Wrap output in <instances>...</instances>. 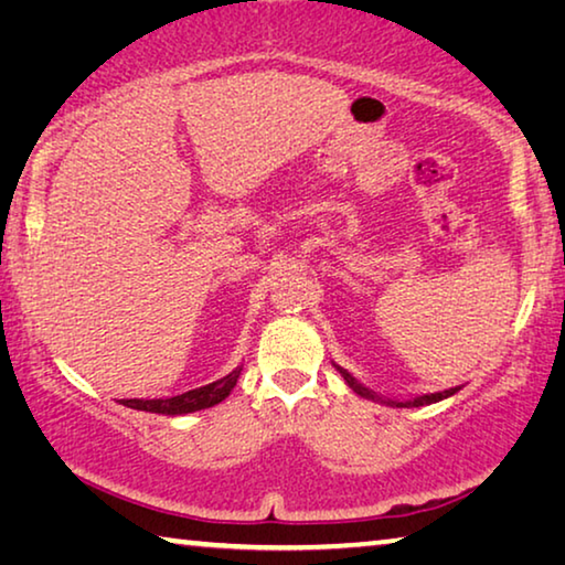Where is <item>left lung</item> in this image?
Returning a JSON list of instances; mask_svg holds the SVG:
<instances>
[{
	"mask_svg": "<svg viewBox=\"0 0 565 565\" xmlns=\"http://www.w3.org/2000/svg\"><path fill=\"white\" fill-rule=\"evenodd\" d=\"M338 371H341V376L345 379V384H349L355 394L359 396H363V398H371V402H381V404H386V406H398V409H402V406H406V409H412V406H427V404H437V402H441V398H447V396H452V394H457L459 392V386H455V388H447V392H437V394H424V396H416V398H409V402H398V398H386V396H379L376 392H371V388H366L363 384H359V381H355L349 371L345 369H341V366H335Z\"/></svg>",
	"mask_w": 565,
	"mask_h": 565,
	"instance_id": "8db88e82",
	"label": "left lung"
}]
</instances>
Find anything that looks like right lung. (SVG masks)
<instances>
[{"instance_id": "1", "label": "right lung", "mask_w": 565, "mask_h": 565, "mask_svg": "<svg viewBox=\"0 0 565 565\" xmlns=\"http://www.w3.org/2000/svg\"><path fill=\"white\" fill-rule=\"evenodd\" d=\"M242 373V366L234 369L227 376L214 381V384L192 388V392L171 396V398H120V404L128 406V409L138 412H151V414H167V416H179V414H192L199 409H210V406L224 402L230 392L237 386V379Z\"/></svg>"}]
</instances>
